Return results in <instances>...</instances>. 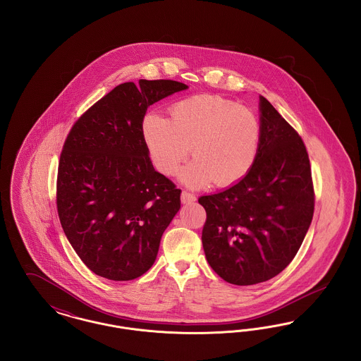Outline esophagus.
<instances>
[{
	"label": "esophagus",
	"mask_w": 361,
	"mask_h": 361,
	"mask_svg": "<svg viewBox=\"0 0 361 361\" xmlns=\"http://www.w3.org/2000/svg\"><path fill=\"white\" fill-rule=\"evenodd\" d=\"M195 200H196V196H195L193 193H190L188 190H183V192H181V202H183L184 204L193 203Z\"/></svg>",
	"instance_id": "1"
}]
</instances>
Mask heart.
<instances>
[{
  "label": "heart",
  "mask_w": 361,
  "mask_h": 361,
  "mask_svg": "<svg viewBox=\"0 0 361 361\" xmlns=\"http://www.w3.org/2000/svg\"><path fill=\"white\" fill-rule=\"evenodd\" d=\"M142 137L158 172L177 174L185 159H195L183 173L193 187L214 181L228 187L252 169L261 137L256 114L219 96L199 94L178 100L169 108V119L147 114Z\"/></svg>",
  "instance_id": "heart-1"
}]
</instances>
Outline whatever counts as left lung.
Here are the masks:
<instances>
[{
    "label": "left lung",
    "instance_id": "1",
    "mask_svg": "<svg viewBox=\"0 0 361 361\" xmlns=\"http://www.w3.org/2000/svg\"><path fill=\"white\" fill-rule=\"evenodd\" d=\"M261 137L247 174L230 188L199 197L207 212L202 242L215 274L235 286L279 275L309 230L315 193L303 139L265 97Z\"/></svg>",
    "mask_w": 361,
    "mask_h": 361
}]
</instances>
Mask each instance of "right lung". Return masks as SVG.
Wrapping results in <instances>:
<instances>
[{"label":"right lung","mask_w":361,"mask_h":361,"mask_svg":"<svg viewBox=\"0 0 361 361\" xmlns=\"http://www.w3.org/2000/svg\"><path fill=\"white\" fill-rule=\"evenodd\" d=\"M188 86L139 80L114 87L77 119L63 143L56 209L73 249L96 275L128 281L154 264L181 189L155 172L142 137L152 104Z\"/></svg>","instance_id":"right-lung-1"}]
</instances>
